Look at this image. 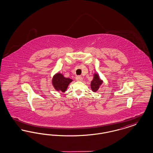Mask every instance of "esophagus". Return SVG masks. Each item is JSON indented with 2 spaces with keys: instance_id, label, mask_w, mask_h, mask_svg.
<instances>
[{
  "instance_id": "obj_1",
  "label": "esophagus",
  "mask_w": 153,
  "mask_h": 153,
  "mask_svg": "<svg viewBox=\"0 0 153 153\" xmlns=\"http://www.w3.org/2000/svg\"><path fill=\"white\" fill-rule=\"evenodd\" d=\"M76 80H77V81H82L83 79H82V77L81 76H76Z\"/></svg>"
}]
</instances>
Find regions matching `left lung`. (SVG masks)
<instances>
[{"instance_id": "1", "label": "left lung", "mask_w": 153, "mask_h": 153, "mask_svg": "<svg viewBox=\"0 0 153 153\" xmlns=\"http://www.w3.org/2000/svg\"><path fill=\"white\" fill-rule=\"evenodd\" d=\"M93 76H94V78L91 83V88L92 91L94 92H95L102 85V84L103 83V80L100 78V76L98 73H94Z\"/></svg>"}]
</instances>
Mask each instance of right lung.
<instances>
[{
	"instance_id": "1",
	"label": "right lung",
	"mask_w": 153,
	"mask_h": 153,
	"mask_svg": "<svg viewBox=\"0 0 153 153\" xmlns=\"http://www.w3.org/2000/svg\"><path fill=\"white\" fill-rule=\"evenodd\" d=\"M72 81L70 78L65 77L62 73L58 72L53 76L51 83L53 88L57 91L64 92Z\"/></svg>"
}]
</instances>
